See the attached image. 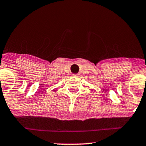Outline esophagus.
<instances>
[{"label": "esophagus", "instance_id": "esophagus-1", "mask_svg": "<svg viewBox=\"0 0 146 146\" xmlns=\"http://www.w3.org/2000/svg\"><path fill=\"white\" fill-rule=\"evenodd\" d=\"M75 75V76H78V74H75V75Z\"/></svg>", "mask_w": 146, "mask_h": 146}]
</instances>
